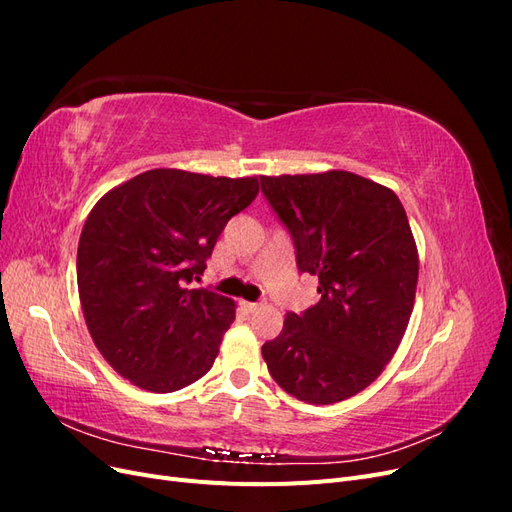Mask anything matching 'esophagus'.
Returning <instances> with one entry per match:
<instances>
[{"instance_id": "obj_1", "label": "esophagus", "mask_w": 512, "mask_h": 512, "mask_svg": "<svg viewBox=\"0 0 512 512\" xmlns=\"http://www.w3.org/2000/svg\"><path fill=\"white\" fill-rule=\"evenodd\" d=\"M241 307L245 309V312H256V309H258V303H250V301H241Z\"/></svg>"}]
</instances>
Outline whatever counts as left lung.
<instances>
[{
  "label": "left lung",
  "mask_w": 512,
  "mask_h": 512,
  "mask_svg": "<svg viewBox=\"0 0 512 512\" xmlns=\"http://www.w3.org/2000/svg\"><path fill=\"white\" fill-rule=\"evenodd\" d=\"M301 273L320 301L262 346L269 374L305 404L344 401L374 382L406 333L418 252L397 194L348 170L260 177Z\"/></svg>",
  "instance_id": "1"
}]
</instances>
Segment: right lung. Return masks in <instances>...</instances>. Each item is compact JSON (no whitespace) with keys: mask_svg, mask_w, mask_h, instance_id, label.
<instances>
[{"mask_svg":"<svg viewBox=\"0 0 512 512\" xmlns=\"http://www.w3.org/2000/svg\"><path fill=\"white\" fill-rule=\"evenodd\" d=\"M256 194V177L153 168L87 215L76 254L83 316L106 363L138 389L173 393L211 369L235 301L190 284Z\"/></svg>","mask_w":512,"mask_h":512,"instance_id":"add662e5","label":"right lung"}]
</instances>
